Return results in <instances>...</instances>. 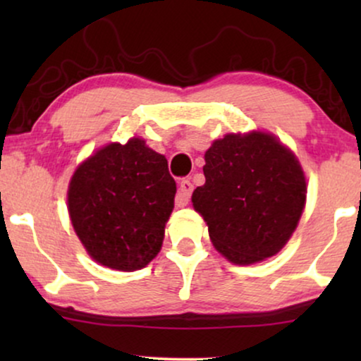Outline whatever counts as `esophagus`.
I'll return each mask as SVG.
<instances>
[{"label": "esophagus", "instance_id": "obj_1", "mask_svg": "<svg viewBox=\"0 0 361 361\" xmlns=\"http://www.w3.org/2000/svg\"><path fill=\"white\" fill-rule=\"evenodd\" d=\"M192 190H194V185H192V182L189 179H182L180 184H179V192H177V197H176V205L177 207H185L187 204H189Z\"/></svg>", "mask_w": 361, "mask_h": 361}]
</instances>
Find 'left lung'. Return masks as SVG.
Listing matches in <instances>:
<instances>
[{
  "mask_svg": "<svg viewBox=\"0 0 361 361\" xmlns=\"http://www.w3.org/2000/svg\"><path fill=\"white\" fill-rule=\"evenodd\" d=\"M204 176L192 204L226 259L253 264L288 243L307 185L298 157L276 136L253 131L214 141L205 152Z\"/></svg>",
  "mask_w": 361,
  "mask_h": 361,
  "instance_id": "left-lung-1",
  "label": "left lung"
}]
</instances>
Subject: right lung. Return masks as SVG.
<instances>
[{
    "mask_svg": "<svg viewBox=\"0 0 361 361\" xmlns=\"http://www.w3.org/2000/svg\"><path fill=\"white\" fill-rule=\"evenodd\" d=\"M174 197L166 157L140 137L98 149L77 167L67 192L73 230L87 253L128 273L159 253Z\"/></svg>",
    "mask_w": 361,
    "mask_h": 361,
    "instance_id": "right-lung-1",
    "label": "right lung"
}]
</instances>
